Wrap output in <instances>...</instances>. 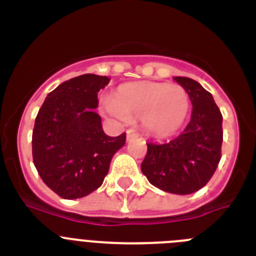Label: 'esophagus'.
Masks as SVG:
<instances>
[{
	"mask_svg": "<svg viewBox=\"0 0 256 256\" xmlns=\"http://www.w3.org/2000/svg\"><path fill=\"white\" fill-rule=\"evenodd\" d=\"M138 132L134 130H126V141H130V140L136 138V137H138Z\"/></svg>",
	"mask_w": 256,
	"mask_h": 256,
	"instance_id": "1",
	"label": "esophagus"
}]
</instances>
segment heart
Here are the masks:
<instances>
[{"instance_id": "1", "label": "heart", "mask_w": 256, "mask_h": 256, "mask_svg": "<svg viewBox=\"0 0 256 256\" xmlns=\"http://www.w3.org/2000/svg\"><path fill=\"white\" fill-rule=\"evenodd\" d=\"M105 108L126 119H142L144 130L156 137L177 132L190 112V97L180 86L156 82L122 84Z\"/></svg>"}]
</instances>
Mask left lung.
Returning <instances> with one entry per match:
<instances>
[{"mask_svg":"<svg viewBox=\"0 0 256 256\" xmlns=\"http://www.w3.org/2000/svg\"><path fill=\"white\" fill-rule=\"evenodd\" d=\"M188 94L191 120L183 133L166 144H148L142 173L152 186L169 194L190 195L212 177L220 160L223 116L212 94L187 76H176Z\"/></svg>","mask_w":256,"mask_h":256,"instance_id":"8db88e82","label":"left lung"}]
</instances>
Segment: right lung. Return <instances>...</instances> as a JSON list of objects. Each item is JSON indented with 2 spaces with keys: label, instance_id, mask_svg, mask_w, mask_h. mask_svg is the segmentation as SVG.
<instances>
[{
  "label": "right lung",
  "instance_id": "1",
  "mask_svg": "<svg viewBox=\"0 0 256 256\" xmlns=\"http://www.w3.org/2000/svg\"><path fill=\"white\" fill-rule=\"evenodd\" d=\"M108 76L83 74L47 94L32 136L33 162L52 191L66 200L84 198L102 184L112 156L126 144V133L105 134L97 92Z\"/></svg>",
  "mask_w": 256,
  "mask_h": 256
}]
</instances>
